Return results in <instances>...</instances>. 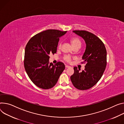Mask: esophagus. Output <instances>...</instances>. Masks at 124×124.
Returning <instances> with one entry per match:
<instances>
[{"label": "esophagus", "instance_id": "obj_1", "mask_svg": "<svg viewBox=\"0 0 124 124\" xmlns=\"http://www.w3.org/2000/svg\"><path fill=\"white\" fill-rule=\"evenodd\" d=\"M65 67H66V68H69V67H70L69 66H68V65H65Z\"/></svg>", "mask_w": 124, "mask_h": 124}]
</instances>
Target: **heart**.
Returning <instances> with one entry per match:
<instances>
[{
    "instance_id": "b5f03b06",
    "label": "heart",
    "mask_w": 124,
    "mask_h": 124,
    "mask_svg": "<svg viewBox=\"0 0 124 124\" xmlns=\"http://www.w3.org/2000/svg\"><path fill=\"white\" fill-rule=\"evenodd\" d=\"M70 42L72 45V46H73V47H75L76 46H81V40L77 38V37L72 38L70 39ZM61 47V43L60 42L58 45V48H60ZM63 59L67 62L69 63L71 61L72 57L71 56H70L69 55H66L64 56Z\"/></svg>"
}]
</instances>
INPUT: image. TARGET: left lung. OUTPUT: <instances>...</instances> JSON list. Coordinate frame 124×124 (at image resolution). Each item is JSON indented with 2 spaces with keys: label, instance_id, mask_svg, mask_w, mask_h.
Masks as SVG:
<instances>
[{
  "label": "left lung",
  "instance_id": "obj_1",
  "mask_svg": "<svg viewBox=\"0 0 124 124\" xmlns=\"http://www.w3.org/2000/svg\"><path fill=\"white\" fill-rule=\"evenodd\" d=\"M81 37L86 43L82 57L86 64L85 70L80 72L74 67V73L70 77L74 86L78 89L86 90L93 86L102 77L107 64V52L103 42L93 33L86 31H73Z\"/></svg>",
  "mask_w": 124,
  "mask_h": 124
}]
</instances>
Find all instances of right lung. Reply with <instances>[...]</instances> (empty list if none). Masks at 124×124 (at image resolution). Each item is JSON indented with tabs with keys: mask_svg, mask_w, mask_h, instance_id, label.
<instances>
[{
	"mask_svg": "<svg viewBox=\"0 0 124 124\" xmlns=\"http://www.w3.org/2000/svg\"><path fill=\"white\" fill-rule=\"evenodd\" d=\"M67 31L47 30L32 37L25 50L24 67L32 82L44 89L53 87L65 69V65L58 62L49 63V54L57 51L59 38Z\"/></svg>",
	"mask_w": 124,
	"mask_h": 124,
	"instance_id": "1",
	"label": "right lung"
}]
</instances>
